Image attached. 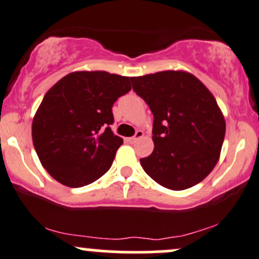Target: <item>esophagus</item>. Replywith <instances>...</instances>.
<instances>
[{
    "label": "esophagus",
    "instance_id": "esophagus-1",
    "mask_svg": "<svg viewBox=\"0 0 259 259\" xmlns=\"http://www.w3.org/2000/svg\"><path fill=\"white\" fill-rule=\"evenodd\" d=\"M142 136H144V132H142V130H138V132H136L135 135H134L133 138H130V139H129V142H132V144H134V142L138 141L139 139H141Z\"/></svg>",
    "mask_w": 259,
    "mask_h": 259
}]
</instances>
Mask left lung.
I'll list each match as a JSON object with an SVG mask.
<instances>
[{
	"mask_svg": "<svg viewBox=\"0 0 259 259\" xmlns=\"http://www.w3.org/2000/svg\"><path fill=\"white\" fill-rule=\"evenodd\" d=\"M153 114L154 150L140 159L159 185L180 191L201 183L218 162L225 119L210 91L184 70L130 78Z\"/></svg>",
	"mask_w": 259,
	"mask_h": 259,
	"instance_id": "8db88e82",
	"label": "left lung"
}]
</instances>
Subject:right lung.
Listing matches in <instances>:
<instances>
[{"label":"right lung","mask_w":259,"mask_h":259,"mask_svg":"<svg viewBox=\"0 0 259 259\" xmlns=\"http://www.w3.org/2000/svg\"><path fill=\"white\" fill-rule=\"evenodd\" d=\"M132 90L129 76L73 72L46 92L32 119V144L55 180L81 187L111 168L123 139L114 135L113 103Z\"/></svg>","instance_id":"1"}]
</instances>
